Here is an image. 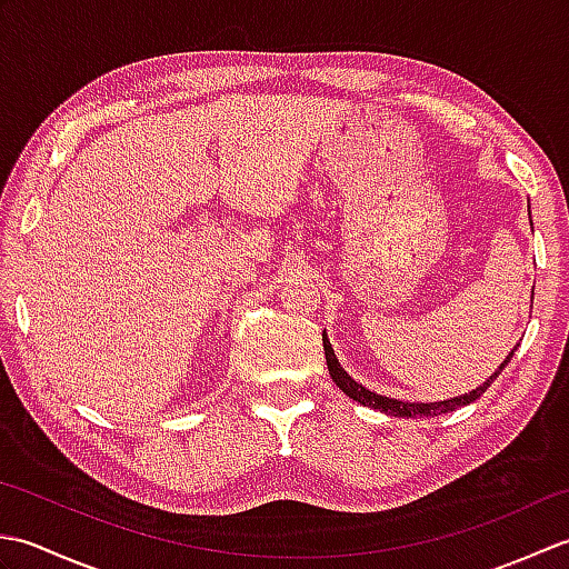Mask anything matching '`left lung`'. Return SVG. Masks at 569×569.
Returning a JSON list of instances; mask_svg holds the SVG:
<instances>
[{
	"label": "left lung",
	"instance_id": "obj_1",
	"mask_svg": "<svg viewBox=\"0 0 569 569\" xmlns=\"http://www.w3.org/2000/svg\"><path fill=\"white\" fill-rule=\"evenodd\" d=\"M322 347H325V359H328V371H330L332 381H335L337 386H340V389H342L349 398H355V401L361 403V406L379 408V410H383V413L398 416V418H428V416L450 413V410L469 406L471 401H477V398L489 389V386L493 383V379H497L499 373L506 369V365H509L513 352H516V349H513V352L503 359V365H501L497 371H493L491 377H489L485 383H481L479 389H475V391H469V393H465V396H457V398H450V401H440V403H406V401H396V398H386V396L373 393V391L365 389V386H361V383H357L352 377H349V373L340 367V361H337V357H335V352H332V345H330L328 335H325V332H322Z\"/></svg>",
	"mask_w": 569,
	"mask_h": 569
}]
</instances>
